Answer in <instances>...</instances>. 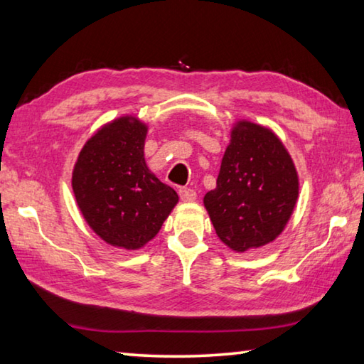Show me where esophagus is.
Wrapping results in <instances>:
<instances>
[{
  "mask_svg": "<svg viewBox=\"0 0 364 364\" xmlns=\"http://www.w3.org/2000/svg\"><path fill=\"white\" fill-rule=\"evenodd\" d=\"M180 197H181V200H183V202H194V200H196V197H197V194H196V191H194V189H186V188H183V189H180Z\"/></svg>",
  "mask_w": 364,
  "mask_h": 364,
  "instance_id": "34e87169",
  "label": "esophagus"
}]
</instances>
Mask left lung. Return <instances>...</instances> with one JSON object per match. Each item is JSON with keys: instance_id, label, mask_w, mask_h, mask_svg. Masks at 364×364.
<instances>
[{"instance_id": "1", "label": "left lung", "mask_w": 364, "mask_h": 364, "mask_svg": "<svg viewBox=\"0 0 364 364\" xmlns=\"http://www.w3.org/2000/svg\"><path fill=\"white\" fill-rule=\"evenodd\" d=\"M297 199V168L282 141L267 127L237 120L217 188L204 196L220 241L234 252L273 242L291 220Z\"/></svg>"}]
</instances>
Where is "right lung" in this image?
<instances>
[{"mask_svg": "<svg viewBox=\"0 0 364 364\" xmlns=\"http://www.w3.org/2000/svg\"><path fill=\"white\" fill-rule=\"evenodd\" d=\"M147 125L134 115L106 123L86 141L72 189L88 226L104 242L138 250L152 241L178 204V194L147 167Z\"/></svg>", "mask_w": 364, "mask_h": 364, "instance_id": "right-lung-1", "label": "right lung"}]
</instances>
